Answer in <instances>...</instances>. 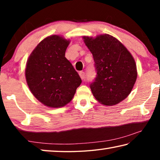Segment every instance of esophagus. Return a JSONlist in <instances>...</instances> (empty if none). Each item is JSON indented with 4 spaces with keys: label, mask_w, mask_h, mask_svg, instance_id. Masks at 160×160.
<instances>
[{
    "label": "esophagus",
    "mask_w": 160,
    "mask_h": 160,
    "mask_svg": "<svg viewBox=\"0 0 160 160\" xmlns=\"http://www.w3.org/2000/svg\"><path fill=\"white\" fill-rule=\"evenodd\" d=\"M79 75H80V78H81V79L82 80H84L85 78V73L84 72H82V71H80V72H79Z\"/></svg>",
    "instance_id": "1"
}]
</instances>
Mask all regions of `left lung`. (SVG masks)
I'll return each instance as SVG.
<instances>
[{
    "label": "left lung",
    "mask_w": 160,
    "mask_h": 160,
    "mask_svg": "<svg viewBox=\"0 0 160 160\" xmlns=\"http://www.w3.org/2000/svg\"><path fill=\"white\" fill-rule=\"evenodd\" d=\"M92 53L97 76L90 87L95 99L113 106L126 99L137 79L136 64L127 48L115 37L102 34L83 37Z\"/></svg>",
    "instance_id": "left-lung-1"
}]
</instances>
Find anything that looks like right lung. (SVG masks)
<instances>
[{
	"instance_id": "obj_1",
	"label": "right lung",
	"mask_w": 160,
	"mask_h": 160,
	"mask_svg": "<svg viewBox=\"0 0 160 160\" xmlns=\"http://www.w3.org/2000/svg\"><path fill=\"white\" fill-rule=\"evenodd\" d=\"M69 40L49 36L34 48L27 62L25 77L33 95L45 106L64 107L71 101L82 82L70 62L65 57Z\"/></svg>"
}]
</instances>
